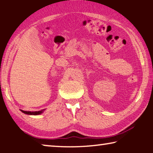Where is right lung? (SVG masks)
<instances>
[{
	"mask_svg": "<svg viewBox=\"0 0 153 153\" xmlns=\"http://www.w3.org/2000/svg\"><path fill=\"white\" fill-rule=\"evenodd\" d=\"M23 113H25V114H27V115H40V114L42 113L43 111L44 110H41L39 111H32V112H31V111H22Z\"/></svg>",
	"mask_w": 153,
	"mask_h": 153,
	"instance_id": "add662e5",
	"label": "right lung"
}]
</instances>
